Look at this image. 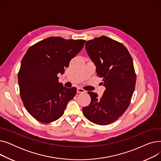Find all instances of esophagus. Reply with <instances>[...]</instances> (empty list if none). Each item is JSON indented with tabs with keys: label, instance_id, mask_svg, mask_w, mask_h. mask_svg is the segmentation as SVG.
<instances>
[{
	"label": "esophagus",
	"instance_id": "obj_1",
	"mask_svg": "<svg viewBox=\"0 0 161 161\" xmlns=\"http://www.w3.org/2000/svg\"><path fill=\"white\" fill-rule=\"evenodd\" d=\"M77 92H78V93H83V92H86V91L84 90L83 89H82V88H80V87H78V89H77Z\"/></svg>",
	"mask_w": 161,
	"mask_h": 161
}]
</instances>
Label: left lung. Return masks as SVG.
<instances>
[{
	"mask_svg": "<svg viewBox=\"0 0 161 161\" xmlns=\"http://www.w3.org/2000/svg\"><path fill=\"white\" fill-rule=\"evenodd\" d=\"M86 49L106 90L101 98L88 92L91 103L82 111L92 123L106 125L119 119L130 104L136 80L133 61L123 44L105 36L87 41Z\"/></svg>",
	"mask_w": 161,
	"mask_h": 161,
	"instance_id": "8db88e82",
	"label": "left lung"
}]
</instances>
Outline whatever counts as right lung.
I'll use <instances>...</instances> for the list:
<instances>
[{
	"label": "right lung",
	"instance_id": "add662e5",
	"mask_svg": "<svg viewBox=\"0 0 161 161\" xmlns=\"http://www.w3.org/2000/svg\"><path fill=\"white\" fill-rule=\"evenodd\" d=\"M86 40L49 37L30 47L18 73L20 96L27 112L37 121L49 123L64 114L77 89L59 83L71 59L83 47Z\"/></svg>",
	"mask_w": 161,
	"mask_h": 161
}]
</instances>
